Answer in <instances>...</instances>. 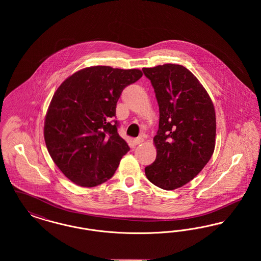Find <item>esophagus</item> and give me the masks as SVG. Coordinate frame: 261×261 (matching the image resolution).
Returning a JSON list of instances; mask_svg holds the SVG:
<instances>
[{
	"label": "esophagus",
	"mask_w": 261,
	"mask_h": 261,
	"mask_svg": "<svg viewBox=\"0 0 261 261\" xmlns=\"http://www.w3.org/2000/svg\"><path fill=\"white\" fill-rule=\"evenodd\" d=\"M143 142H144V138H143V137H138V138L133 140L134 145H140V144H142Z\"/></svg>",
	"instance_id": "34e87169"
}]
</instances>
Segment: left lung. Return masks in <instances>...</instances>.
I'll return each mask as SVG.
<instances>
[{"label":"left lung","mask_w":261,"mask_h":261,"mask_svg":"<svg viewBox=\"0 0 261 261\" xmlns=\"http://www.w3.org/2000/svg\"><path fill=\"white\" fill-rule=\"evenodd\" d=\"M143 72L154 89L160 124L153 143L154 162L145 168L163 190L186 185L210 162L215 148L214 106L198 78L180 64L166 63Z\"/></svg>","instance_id":"obj_1"}]
</instances>
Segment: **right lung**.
<instances>
[{"instance_id":"right-lung-1","label":"right lung","mask_w":261,"mask_h":261,"mask_svg":"<svg viewBox=\"0 0 261 261\" xmlns=\"http://www.w3.org/2000/svg\"><path fill=\"white\" fill-rule=\"evenodd\" d=\"M142 75L139 69L91 66L66 78L54 94L44 138L56 165L76 185L108 181L129 151L112 118L123 89Z\"/></svg>"}]
</instances>
